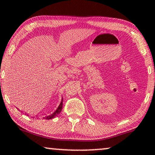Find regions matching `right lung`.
Segmentation results:
<instances>
[{
    "label": "right lung",
    "instance_id": "1",
    "mask_svg": "<svg viewBox=\"0 0 155 155\" xmlns=\"http://www.w3.org/2000/svg\"><path fill=\"white\" fill-rule=\"evenodd\" d=\"M62 102H63V99H62V101H61L60 105L58 107V109L54 112L53 114H50V115H48V116H45L43 117V119H52L53 118H55V117L57 116V115H58L61 112V111H62ZM27 116H29V115L27 114Z\"/></svg>",
    "mask_w": 155,
    "mask_h": 155
}]
</instances>
